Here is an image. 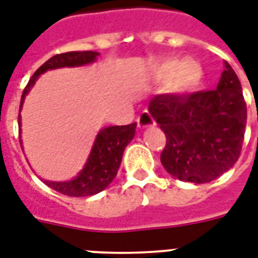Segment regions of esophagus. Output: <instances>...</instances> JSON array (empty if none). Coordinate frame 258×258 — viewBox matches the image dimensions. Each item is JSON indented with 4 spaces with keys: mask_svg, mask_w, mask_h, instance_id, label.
Listing matches in <instances>:
<instances>
[{
    "mask_svg": "<svg viewBox=\"0 0 258 258\" xmlns=\"http://www.w3.org/2000/svg\"><path fill=\"white\" fill-rule=\"evenodd\" d=\"M156 123H155L154 118L148 112H142L138 116V125H139V128H148V127H152Z\"/></svg>",
    "mask_w": 258,
    "mask_h": 258,
    "instance_id": "esophagus-1",
    "label": "esophagus"
}]
</instances>
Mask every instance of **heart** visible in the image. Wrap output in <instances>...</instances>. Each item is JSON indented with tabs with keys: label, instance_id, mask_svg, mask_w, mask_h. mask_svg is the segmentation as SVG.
Masks as SVG:
<instances>
[{
	"label": "heart",
	"instance_id": "1",
	"mask_svg": "<svg viewBox=\"0 0 258 258\" xmlns=\"http://www.w3.org/2000/svg\"><path fill=\"white\" fill-rule=\"evenodd\" d=\"M152 74L158 81L165 79V93L176 98L195 94L204 81L202 64L192 58H183L179 62L173 58L159 60L152 68Z\"/></svg>",
	"mask_w": 258,
	"mask_h": 258
}]
</instances>
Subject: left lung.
Segmentation results:
<instances>
[{"label":"left lung","mask_w":258,"mask_h":258,"mask_svg":"<svg viewBox=\"0 0 258 258\" xmlns=\"http://www.w3.org/2000/svg\"><path fill=\"white\" fill-rule=\"evenodd\" d=\"M148 111L165 134L160 160L173 177L209 183L237 162L246 127V104L241 83L227 60L216 90L184 98L156 95Z\"/></svg>","instance_id":"1"}]
</instances>
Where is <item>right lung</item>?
<instances>
[{
	"label": "right lung",
	"mask_w": 258,
	"mask_h": 258,
	"mask_svg": "<svg viewBox=\"0 0 258 258\" xmlns=\"http://www.w3.org/2000/svg\"><path fill=\"white\" fill-rule=\"evenodd\" d=\"M99 55L100 54L98 51H70V53L58 54V55L51 56L49 60H46L45 63L35 71L21 96L20 114H18L21 147H22L21 111L24 107L25 98L34 87L35 82L38 81L39 77L46 71L56 70V69L87 66V64L96 62ZM135 130L136 123H131L127 125H108V127L99 130V133L96 134V138L94 140L91 151H90L89 158L77 176L66 180V181L41 180L46 185H49L54 190L66 195V196L82 198V196H93V195L99 194L106 189L116 176L120 163H122L123 152L130 144V142L134 139L136 133Z\"/></svg>",
	"instance_id": "add662e5"
}]
</instances>
